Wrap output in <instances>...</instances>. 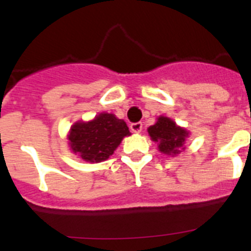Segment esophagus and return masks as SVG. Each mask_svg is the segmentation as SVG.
Returning a JSON list of instances; mask_svg holds the SVG:
<instances>
[{"label":"esophagus","instance_id":"34e87169","mask_svg":"<svg viewBox=\"0 0 251 251\" xmlns=\"http://www.w3.org/2000/svg\"><path fill=\"white\" fill-rule=\"evenodd\" d=\"M142 127H143V124L142 123H133L130 124V130H132L133 133H141Z\"/></svg>","mask_w":251,"mask_h":251}]
</instances>
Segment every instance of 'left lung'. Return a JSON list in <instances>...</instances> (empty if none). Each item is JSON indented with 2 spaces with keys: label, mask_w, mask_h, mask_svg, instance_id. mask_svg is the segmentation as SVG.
Here are the masks:
<instances>
[{
  "label": "left lung",
  "mask_w": 251,
  "mask_h": 251,
  "mask_svg": "<svg viewBox=\"0 0 251 251\" xmlns=\"http://www.w3.org/2000/svg\"><path fill=\"white\" fill-rule=\"evenodd\" d=\"M147 130L151 139L158 146L159 152L174 157L185 150V142L190 136L186 128L177 126L176 122L165 115H159L156 123Z\"/></svg>",
  "instance_id": "8db88e82"
}]
</instances>
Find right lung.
<instances>
[{
	"mask_svg": "<svg viewBox=\"0 0 251 251\" xmlns=\"http://www.w3.org/2000/svg\"><path fill=\"white\" fill-rule=\"evenodd\" d=\"M127 136L130 132L126 122L103 112L92 121L75 122L69 130L68 145L79 158L99 163L109 158Z\"/></svg>",
	"mask_w": 251,
	"mask_h": 251,
	"instance_id": "right-lung-1",
	"label": "right lung"
}]
</instances>
